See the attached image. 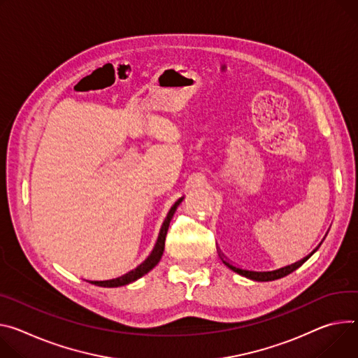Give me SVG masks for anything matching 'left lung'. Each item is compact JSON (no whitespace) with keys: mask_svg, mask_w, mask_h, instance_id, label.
Wrapping results in <instances>:
<instances>
[{"mask_svg":"<svg viewBox=\"0 0 358 358\" xmlns=\"http://www.w3.org/2000/svg\"><path fill=\"white\" fill-rule=\"evenodd\" d=\"M317 251V248L310 254V255H307V257H304L303 259H300V262H297V263H294V264H291V266H287V267H282V268H280V270H275V271H264V273H258V271H248V270H243V268H238V267H234V266H231L230 263H227L225 259H222L224 262V264L229 267V268H231L234 273H238L240 275H244V277H247V278H251V280H254V281H273V280H278V278H282V277H285V275H288L289 273H292V271H296L299 267H301L307 259L314 254Z\"/></svg>","mask_w":358,"mask_h":358,"instance_id":"8db88e82","label":"left lung"}]
</instances>
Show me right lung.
<instances>
[{"instance_id":"obj_1","label":"right lung","mask_w":358,"mask_h":358,"mask_svg":"<svg viewBox=\"0 0 358 358\" xmlns=\"http://www.w3.org/2000/svg\"><path fill=\"white\" fill-rule=\"evenodd\" d=\"M181 201H182V199H180V200L171 207V210H170V213H169V215H167L164 224H162V229H161V233H159V237H158V241H157V245H155L152 254L145 259V262H144L140 267H137L136 270L129 271V273H127L125 275H121V277H118V278L106 280V281H90V280H87V281L91 282V284H94V285H100V287H121V285H127V284H129V282H133V281L138 280L140 277H143L144 274H147L150 270H152V268L158 264L159 259H161L162 252H164L166 236H167V231H169L170 221H171V218H173V215H174V213H176V210H177V207L180 206Z\"/></svg>"}]
</instances>
